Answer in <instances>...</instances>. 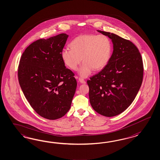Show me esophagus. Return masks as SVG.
Masks as SVG:
<instances>
[{"label": "esophagus", "mask_w": 160, "mask_h": 160, "mask_svg": "<svg viewBox=\"0 0 160 160\" xmlns=\"http://www.w3.org/2000/svg\"><path fill=\"white\" fill-rule=\"evenodd\" d=\"M79 82L82 83H86V81L83 79H82L81 78H79Z\"/></svg>", "instance_id": "1"}]
</instances>
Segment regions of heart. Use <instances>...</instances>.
<instances>
[{
  "label": "heart",
  "instance_id": "b5f03b06",
  "mask_svg": "<svg viewBox=\"0 0 160 160\" xmlns=\"http://www.w3.org/2000/svg\"><path fill=\"white\" fill-rule=\"evenodd\" d=\"M71 48L66 47L61 51V57L69 68L75 70L82 61L79 73L82 77L89 75L93 69L104 68L109 61L112 43L109 38L103 34H83L75 38L71 42Z\"/></svg>",
  "mask_w": 160,
  "mask_h": 160
}]
</instances>
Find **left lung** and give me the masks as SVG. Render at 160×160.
I'll use <instances>...</instances> for the list:
<instances>
[{"label":"left lung","instance_id":"8db88e82","mask_svg":"<svg viewBox=\"0 0 160 160\" xmlns=\"http://www.w3.org/2000/svg\"><path fill=\"white\" fill-rule=\"evenodd\" d=\"M98 32L112 39L113 51L101 72L87 81L93 109L106 117L120 114L132 104L143 78L142 55L132 41L109 32Z\"/></svg>","mask_w":160,"mask_h":160}]
</instances>
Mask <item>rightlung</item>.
<instances>
[{
  "instance_id": "add662e5",
  "label": "right lung",
  "mask_w": 160,
  "mask_h": 160,
  "mask_svg": "<svg viewBox=\"0 0 160 160\" xmlns=\"http://www.w3.org/2000/svg\"><path fill=\"white\" fill-rule=\"evenodd\" d=\"M68 37L62 33L34 41L19 62L18 82L24 96L37 114L49 120L68 112L77 86L61 57Z\"/></svg>"
}]
</instances>
